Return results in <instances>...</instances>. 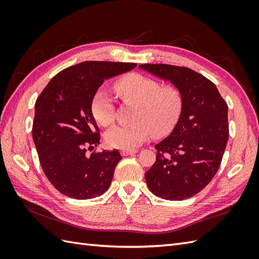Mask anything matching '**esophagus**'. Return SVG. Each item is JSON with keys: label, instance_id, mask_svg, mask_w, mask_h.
Returning a JSON list of instances; mask_svg holds the SVG:
<instances>
[{"label": "esophagus", "instance_id": "34e87169", "mask_svg": "<svg viewBox=\"0 0 259 259\" xmlns=\"http://www.w3.org/2000/svg\"><path fill=\"white\" fill-rule=\"evenodd\" d=\"M137 151H138L137 149H123V150L121 151V153H122L123 156H126V155L137 153Z\"/></svg>", "mask_w": 259, "mask_h": 259}]
</instances>
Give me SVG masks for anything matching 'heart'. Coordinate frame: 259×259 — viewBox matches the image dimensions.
<instances>
[{
    "label": "heart",
    "mask_w": 259,
    "mask_h": 259,
    "mask_svg": "<svg viewBox=\"0 0 259 259\" xmlns=\"http://www.w3.org/2000/svg\"><path fill=\"white\" fill-rule=\"evenodd\" d=\"M114 90L123 103L134 104L133 122L117 125L106 134L107 144L119 149H132L150 137L166 135L174 128L183 109V94L174 84L161 85L142 73H128L114 83ZM92 112L97 123L107 127L115 119L114 105L109 94L96 92Z\"/></svg>",
    "instance_id": "1"
}]
</instances>
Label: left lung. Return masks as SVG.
I'll use <instances>...</instances> for the list:
<instances>
[{
  "label": "left lung",
  "instance_id": "obj_1",
  "mask_svg": "<svg viewBox=\"0 0 259 259\" xmlns=\"http://www.w3.org/2000/svg\"><path fill=\"white\" fill-rule=\"evenodd\" d=\"M140 69L176 85L183 109L169 136L155 145L156 159L146 171L154 195L183 201L199 193L221 166L229 137L228 106L216 85L186 67L140 65Z\"/></svg>",
  "mask_w": 259,
  "mask_h": 259
}]
</instances>
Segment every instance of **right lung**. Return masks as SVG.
<instances>
[{
    "instance_id": "right-lung-1",
    "label": "right lung",
    "mask_w": 259,
    "mask_h": 259,
    "mask_svg": "<svg viewBox=\"0 0 259 259\" xmlns=\"http://www.w3.org/2000/svg\"><path fill=\"white\" fill-rule=\"evenodd\" d=\"M136 66L84 61L57 73L37 97L32 137L38 160L51 184L67 197L93 199L110 186L122 156L116 149L86 155L100 139L92 103L105 80Z\"/></svg>"
}]
</instances>
